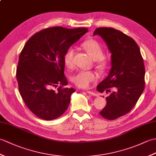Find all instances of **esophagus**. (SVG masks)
Returning <instances> with one entry per match:
<instances>
[{
	"mask_svg": "<svg viewBox=\"0 0 156 156\" xmlns=\"http://www.w3.org/2000/svg\"><path fill=\"white\" fill-rule=\"evenodd\" d=\"M87 93H88L89 94H91V95H92V96H95V97H97V96H98L97 93H96V92H94L90 91V90H87Z\"/></svg>",
	"mask_w": 156,
	"mask_h": 156,
	"instance_id": "34e87169",
	"label": "esophagus"
}]
</instances>
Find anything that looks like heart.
Returning a JSON list of instances; mask_svg holds the SVG:
<instances>
[{"instance_id": "obj_1", "label": "heart", "mask_w": 156, "mask_h": 156, "mask_svg": "<svg viewBox=\"0 0 156 156\" xmlns=\"http://www.w3.org/2000/svg\"><path fill=\"white\" fill-rule=\"evenodd\" d=\"M81 46L90 57L96 60V66L101 72H103L108 66V59L104 57L105 51L102 45L93 39H87L82 43ZM74 49L69 47L64 54L63 60L65 66L68 69L74 68ZM98 80V76L92 71L80 70L72 76V80L79 88H87L90 87Z\"/></svg>"}]
</instances>
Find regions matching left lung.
Wrapping results in <instances>:
<instances>
[{
  "mask_svg": "<svg viewBox=\"0 0 156 156\" xmlns=\"http://www.w3.org/2000/svg\"><path fill=\"white\" fill-rule=\"evenodd\" d=\"M99 35L112 53L109 75L97 86L100 92H111L100 112L102 117L114 120L128 113L136 105L145 88L144 59L137 43L122 31L112 27H98ZM113 87L115 91L111 92Z\"/></svg>",
  "mask_w": 156,
  "mask_h": 156,
  "instance_id": "1",
  "label": "left lung"
}]
</instances>
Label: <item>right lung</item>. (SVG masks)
I'll return each mask as SVG.
<instances>
[{
  "mask_svg": "<svg viewBox=\"0 0 156 156\" xmlns=\"http://www.w3.org/2000/svg\"><path fill=\"white\" fill-rule=\"evenodd\" d=\"M87 32L84 27L44 29L29 38L20 53L16 72L19 90L26 106L37 117L53 120L67 110L75 90L66 87L63 57Z\"/></svg>",
  "mask_w": 156,
  "mask_h": 156,
  "instance_id": "1",
  "label": "right lung"
}]
</instances>
